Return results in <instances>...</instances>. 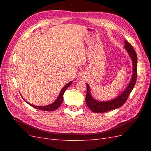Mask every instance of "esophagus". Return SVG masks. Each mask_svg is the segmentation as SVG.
Here are the masks:
<instances>
[{"instance_id": "34e87169", "label": "esophagus", "mask_w": 151, "mask_h": 151, "mask_svg": "<svg viewBox=\"0 0 151 151\" xmlns=\"http://www.w3.org/2000/svg\"><path fill=\"white\" fill-rule=\"evenodd\" d=\"M81 76L80 77H81V79H84V76Z\"/></svg>"}]
</instances>
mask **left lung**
<instances>
[{
	"label": "left lung",
	"instance_id": "obj_1",
	"mask_svg": "<svg viewBox=\"0 0 151 151\" xmlns=\"http://www.w3.org/2000/svg\"><path fill=\"white\" fill-rule=\"evenodd\" d=\"M124 48L127 50L128 54L129 55L132 62V65H133V70H132V78L130 83L126 89L116 98L106 101H99L93 98L91 94L90 87L88 84H87L86 103L87 106L89 107L91 110L94 113H104L121 107L126 102L129 98V96L134 88L137 76V54L132 45L126 40L124 41Z\"/></svg>",
	"mask_w": 151,
	"mask_h": 151
}]
</instances>
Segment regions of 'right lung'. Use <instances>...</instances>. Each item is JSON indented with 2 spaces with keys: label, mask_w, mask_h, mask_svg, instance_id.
<instances>
[{
  "label": "right lung",
  "mask_w": 151,
  "mask_h": 151,
  "mask_svg": "<svg viewBox=\"0 0 151 151\" xmlns=\"http://www.w3.org/2000/svg\"><path fill=\"white\" fill-rule=\"evenodd\" d=\"M72 83V81H70L68 83H67L65 86H64V87H63V88L62 89V90L60 91V94H59L58 96V98H57V99L55 100V101L53 103H52V104H50L48 105H47V106H35V105H33V104L29 103L28 102H27L23 98H22V99H23L24 101H25L28 104H29L30 106H31L32 107H33V108H35L36 109H40V110H43V111H52L55 110V109H57V108H58L59 107H60L61 104L63 102V94H64L66 89L71 85Z\"/></svg>",
  "instance_id": "obj_1"
}]
</instances>
